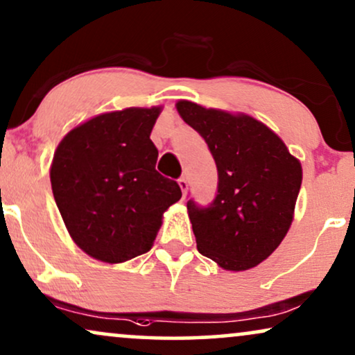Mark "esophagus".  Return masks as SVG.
Masks as SVG:
<instances>
[{
	"instance_id": "obj_1",
	"label": "esophagus",
	"mask_w": 355,
	"mask_h": 355,
	"mask_svg": "<svg viewBox=\"0 0 355 355\" xmlns=\"http://www.w3.org/2000/svg\"><path fill=\"white\" fill-rule=\"evenodd\" d=\"M178 185H180L183 195H187V191H188V182H187V178H185V177H180V178H178Z\"/></svg>"
}]
</instances>
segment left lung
I'll return each mask as SVG.
<instances>
[{
  "mask_svg": "<svg viewBox=\"0 0 355 355\" xmlns=\"http://www.w3.org/2000/svg\"><path fill=\"white\" fill-rule=\"evenodd\" d=\"M177 111L213 155L218 193L201 208L187 203L196 248L226 270H248L275 250L293 221L302 164L280 137L248 114L178 101Z\"/></svg>",
  "mask_w": 355,
  "mask_h": 355,
  "instance_id": "left-lung-1",
  "label": "left lung"
}]
</instances>
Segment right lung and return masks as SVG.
<instances>
[{
  "mask_svg": "<svg viewBox=\"0 0 355 355\" xmlns=\"http://www.w3.org/2000/svg\"><path fill=\"white\" fill-rule=\"evenodd\" d=\"M162 107L98 114L67 134L53 154V198L71 239L89 257L119 263L149 252L177 182L155 170L150 132Z\"/></svg>",
  "mask_w": 355,
  "mask_h": 355,
  "instance_id": "obj_1",
  "label": "right lung"
}]
</instances>
